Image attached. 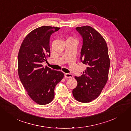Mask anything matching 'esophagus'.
<instances>
[{
    "label": "esophagus",
    "instance_id": "34e87169",
    "mask_svg": "<svg viewBox=\"0 0 131 131\" xmlns=\"http://www.w3.org/2000/svg\"><path fill=\"white\" fill-rule=\"evenodd\" d=\"M64 77L66 78H72L73 77V75L70 73H66L64 74Z\"/></svg>",
    "mask_w": 131,
    "mask_h": 131
}]
</instances>
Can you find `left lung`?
I'll return each instance as SVG.
<instances>
[{
	"label": "left lung",
	"mask_w": 131,
	"mask_h": 131,
	"mask_svg": "<svg viewBox=\"0 0 131 131\" xmlns=\"http://www.w3.org/2000/svg\"><path fill=\"white\" fill-rule=\"evenodd\" d=\"M75 29L82 38L80 61L88 67L81 77H75L78 85L73 90V94L77 101L89 103L100 96L108 81V46L103 37L92 27L86 26Z\"/></svg>",
	"instance_id": "left-lung-1"
}]
</instances>
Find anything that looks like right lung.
Segmentation results:
<instances>
[{
    "mask_svg": "<svg viewBox=\"0 0 131 131\" xmlns=\"http://www.w3.org/2000/svg\"><path fill=\"white\" fill-rule=\"evenodd\" d=\"M59 29L50 26L34 29L23 40L18 54L20 81L31 100L40 105L52 101L55 86L64 77L61 71L42 65L50 56L51 35Z\"/></svg>",
    "mask_w": 131,
    "mask_h": 131,
    "instance_id": "add662e5",
    "label": "right lung"
}]
</instances>
